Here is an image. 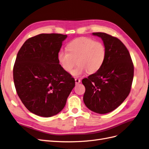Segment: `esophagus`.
<instances>
[{
  "label": "esophagus",
  "instance_id": "esophagus-1",
  "mask_svg": "<svg viewBox=\"0 0 149 149\" xmlns=\"http://www.w3.org/2000/svg\"><path fill=\"white\" fill-rule=\"evenodd\" d=\"M75 84H78L80 82V79H77V78H75Z\"/></svg>",
  "mask_w": 149,
  "mask_h": 149
}]
</instances>
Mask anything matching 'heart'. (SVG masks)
<instances>
[{
  "mask_svg": "<svg viewBox=\"0 0 149 149\" xmlns=\"http://www.w3.org/2000/svg\"><path fill=\"white\" fill-rule=\"evenodd\" d=\"M67 50H60L57 60L61 67L70 73L76 65H78L72 72V75L79 77L88 72L99 71L102 67L106 57V49L102 42L95 41L89 37H80L70 42Z\"/></svg>",
  "mask_w": 149,
  "mask_h": 149,
  "instance_id": "1",
  "label": "heart"
}]
</instances>
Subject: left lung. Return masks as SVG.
Segmentation results:
<instances>
[{"instance_id": "left-lung-1", "label": "left lung", "mask_w": 149, "mask_h": 149, "mask_svg": "<svg viewBox=\"0 0 149 149\" xmlns=\"http://www.w3.org/2000/svg\"><path fill=\"white\" fill-rule=\"evenodd\" d=\"M100 37L106 57L100 69L85 78L84 104L92 111L104 114L117 109L129 95L134 78V64L129 50L117 39L103 32L92 33Z\"/></svg>"}]
</instances>
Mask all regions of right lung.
I'll use <instances>...</instances> for the list:
<instances>
[{
	"label": "right lung",
	"mask_w": 149,
	"mask_h": 149,
	"mask_svg": "<svg viewBox=\"0 0 149 149\" xmlns=\"http://www.w3.org/2000/svg\"><path fill=\"white\" fill-rule=\"evenodd\" d=\"M67 36L41 33L29 38L18 52L13 69L15 87L30 112L49 117L60 112L75 86L57 54Z\"/></svg>",
	"instance_id": "right-lung-1"
}]
</instances>
